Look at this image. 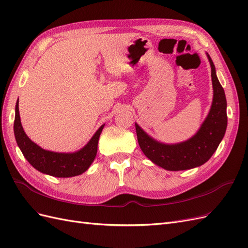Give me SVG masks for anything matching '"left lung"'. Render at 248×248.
<instances>
[{
  "mask_svg": "<svg viewBox=\"0 0 248 248\" xmlns=\"http://www.w3.org/2000/svg\"><path fill=\"white\" fill-rule=\"evenodd\" d=\"M211 66L213 101L209 114L194 136L180 144L168 145L157 141L136 123L139 145L153 163L168 170H184L202 166L216 151L227 130V99L216 77L215 66L207 54Z\"/></svg>",
  "mask_w": 248,
  "mask_h": 248,
  "instance_id": "8db88e82",
  "label": "left lung"
}]
</instances>
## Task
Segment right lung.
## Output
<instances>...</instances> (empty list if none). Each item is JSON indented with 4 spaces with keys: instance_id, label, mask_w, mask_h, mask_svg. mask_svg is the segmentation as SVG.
<instances>
[{
    "instance_id": "right-lung-1",
    "label": "right lung",
    "mask_w": 248,
    "mask_h": 248,
    "mask_svg": "<svg viewBox=\"0 0 248 248\" xmlns=\"http://www.w3.org/2000/svg\"><path fill=\"white\" fill-rule=\"evenodd\" d=\"M104 125L95 132L88 144L78 151L73 153H58L47 151L36 145L28 138L20 123L18 100L16 106L14 119V136L20 151L33 168L43 174L58 178H68L78 176L86 171L94 161L97 154V146L100 133Z\"/></svg>"
}]
</instances>
